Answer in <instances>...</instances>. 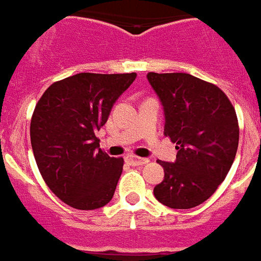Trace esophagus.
I'll use <instances>...</instances> for the list:
<instances>
[{
	"mask_svg": "<svg viewBox=\"0 0 261 261\" xmlns=\"http://www.w3.org/2000/svg\"><path fill=\"white\" fill-rule=\"evenodd\" d=\"M126 160L130 164H134V166H143V164L149 163V159H142V157L134 156V154H129V156H126Z\"/></svg>",
	"mask_w": 261,
	"mask_h": 261,
	"instance_id": "1",
	"label": "esophagus"
}]
</instances>
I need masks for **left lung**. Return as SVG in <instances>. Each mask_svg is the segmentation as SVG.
<instances>
[{
	"label": "left lung",
	"instance_id": "1",
	"mask_svg": "<svg viewBox=\"0 0 261 261\" xmlns=\"http://www.w3.org/2000/svg\"><path fill=\"white\" fill-rule=\"evenodd\" d=\"M146 77L163 107L164 136L177 145L173 163L157 160L164 178L153 194L169 208H194L215 193L232 167L239 143L236 112L222 90L191 74Z\"/></svg>",
	"mask_w": 261,
	"mask_h": 261
}]
</instances>
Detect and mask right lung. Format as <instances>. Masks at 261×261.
Masks as SVG:
<instances>
[{
	"label": "right lung",
	"instance_id": "1",
	"mask_svg": "<svg viewBox=\"0 0 261 261\" xmlns=\"http://www.w3.org/2000/svg\"><path fill=\"white\" fill-rule=\"evenodd\" d=\"M135 79L136 73H80L51 84L36 104L31 143L39 171L75 210H97L114 197L123 159L105 154L95 134Z\"/></svg>",
	"mask_w": 261,
	"mask_h": 261
}]
</instances>
